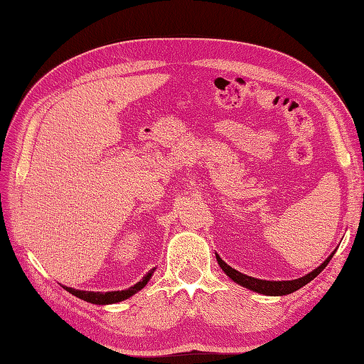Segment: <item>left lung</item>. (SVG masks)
Here are the masks:
<instances>
[{
	"mask_svg": "<svg viewBox=\"0 0 364 364\" xmlns=\"http://www.w3.org/2000/svg\"><path fill=\"white\" fill-rule=\"evenodd\" d=\"M335 252L330 255V257L322 262V264L314 269L313 272H310L305 277L301 278H297V280H289V282H267V280H258V278H253V277H249V275H244L241 272H237L236 269L230 267L227 262H223L220 259V257H218V262L219 266L222 267L223 272H225L231 280L236 282L237 284H242L245 286V288H249L255 292H259V294H264V296H286V294H291L294 291L300 289L301 286H305L306 283H310L313 278L318 277L323 269H326V266L330 262V259L333 258Z\"/></svg>",
	"mask_w": 364,
	"mask_h": 364,
	"instance_id": "8db88e82",
	"label": "left lung"
}]
</instances>
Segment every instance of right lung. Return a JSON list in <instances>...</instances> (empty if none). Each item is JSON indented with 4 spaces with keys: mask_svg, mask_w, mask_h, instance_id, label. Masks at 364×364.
<instances>
[{
    "mask_svg": "<svg viewBox=\"0 0 364 364\" xmlns=\"http://www.w3.org/2000/svg\"><path fill=\"white\" fill-rule=\"evenodd\" d=\"M154 270V269H153ZM153 270H150L149 274H146L141 282L136 283L134 286H131L129 289L127 291H112V292H90V291H78V289H73V288H67L64 286V289H67L73 296L80 297L86 301H90V304H97V305H107V304H117V301L125 300L128 297L133 296L137 291H141L144 286L146 284V282L150 280V277L153 274Z\"/></svg>",
    "mask_w": 364,
    "mask_h": 364,
    "instance_id": "1",
    "label": "right lung"
}]
</instances>
